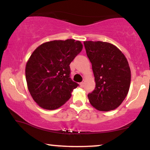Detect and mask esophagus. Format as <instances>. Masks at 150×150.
Returning <instances> with one entry per match:
<instances>
[{"label": "esophagus", "instance_id": "obj_1", "mask_svg": "<svg viewBox=\"0 0 150 150\" xmlns=\"http://www.w3.org/2000/svg\"><path fill=\"white\" fill-rule=\"evenodd\" d=\"M84 84H85V82L84 81H83V82H81V83H80V86H81V87H83V86H84Z\"/></svg>", "mask_w": 150, "mask_h": 150}]
</instances>
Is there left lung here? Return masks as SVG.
Listing matches in <instances>:
<instances>
[{
    "label": "left lung",
    "instance_id": "obj_1",
    "mask_svg": "<svg viewBox=\"0 0 150 150\" xmlns=\"http://www.w3.org/2000/svg\"><path fill=\"white\" fill-rule=\"evenodd\" d=\"M87 57L92 63L96 87L89 100L99 111L117 108L127 96L131 71L124 54L114 45L102 41H85Z\"/></svg>",
    "mask_w": 150,
    "mask_h": 150
}]
</instances>
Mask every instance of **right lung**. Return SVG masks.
Instances as JSON below:
<instances>
[{
  "label": "right lung",
  "instance_id": "right-lung-1",
  "mask_svg": "<svg viewBox=\"0 0 150 150\" xmlns=\"http://www.w3.org/2000/svg\"><path fill=\"white\" fill-rule=\"evenodd\" d=\"M83 50L81 41L52 40L40 45L25 67L28 89L35 102L46 110H56L70 98L79 86L70 78L69 64Z\"/></svg>",
  "mask_w": 150,
  "mask_h": 150
}]
</instances>
